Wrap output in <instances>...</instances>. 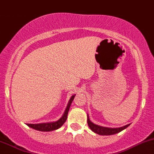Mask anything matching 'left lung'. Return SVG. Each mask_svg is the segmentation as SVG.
<instances>
[{
  "instance_id": "8db88e82",
  "label": "left lung",
  "mask_w": 154,
  "mask_h": 154,
  "mask_svg": "<svg viewBox=\"0 0 154 154\" xmlns=\"http://www.w3.org/2000/svg\"><path fill=\"white\" fill-rule=\"evenodd\" d=\"M87 123H88L89 127L90 128V129L94 131L95 133L97 134L100 135H112L115 134L119 133L121 131H123L130 124H128L126 125H124L123 127H120V128H106V127H103L100 126V125H97L94 124L93 123L90 121V119H89V116L87 115Z\"/></svg>"
}]
</instances>
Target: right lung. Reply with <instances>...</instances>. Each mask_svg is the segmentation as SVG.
<instances>
[{
	"instance_id": "1",
	"label": "right lung",
	"mask_w": 154,
	"mask_h": 154,
	"mask_svg": "<svg viewBox=\"0 0 154 154\" xmlns=\"http://www.w3.org/2000/svg\"><path fill=\"white\" fill-rule=\"evenodd\" d=\"M75 95H72L71 97L70 101H69L68 104H67V106L66 108L65 112H64L63 116L61 117L59 120L56 122H51V123H39V124H27L28 126L31 127V128H34L35 130L41 131H54L58 128H60L63 124L65 123L66 120H67V114H68L69 109H70V107L71 103H72V100H73Z\"/></svg>"
}]
</instances>
